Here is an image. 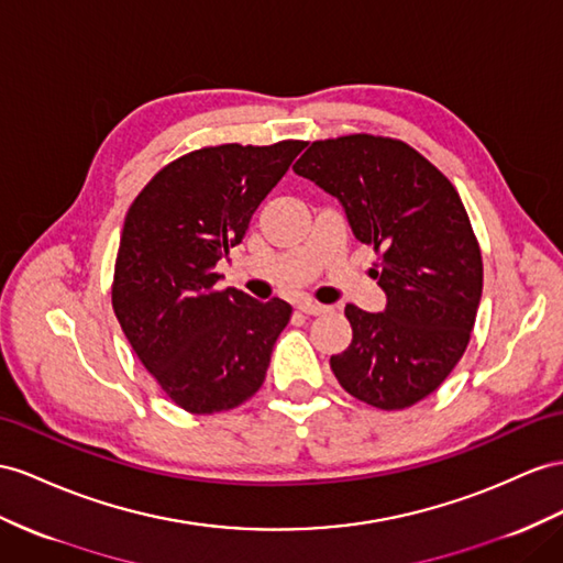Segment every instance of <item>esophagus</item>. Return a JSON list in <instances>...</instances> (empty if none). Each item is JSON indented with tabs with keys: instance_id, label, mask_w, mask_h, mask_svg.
I'll return each mask as SVG.
<instances>
[{
	"instance_id": "obj_1",
	"label": "esophagus",
	"mask_w": 563,
	"mask_h": 563,
	"mask_svg": "<svg viewBox=\"0 0 563 563\" xmlns=\"http://www.w3.org/2000/svg\"><path fill=\"white\" fill-rule=\"evenodd\" d=\"M297 309H299L301 313H307V316H321V313H328V311H330V307L319 305V301H311V299H299V301H297Z\"/></svg>"
}]
</instances>
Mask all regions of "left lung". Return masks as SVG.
<instances>
[{
	"label": "left lung",
	"mask_w": 563,
	"mask_h": 563,
	"mask_svg": "<svg viewBox=\"0 0 563 563\" xmlns=\"http://www.w3.org/2000/svg\"><path fill=\"white\" fill-rule=\"evenodd\" d=\"M335 197L358 242L380 252L385 309L344 307L352 344L330 368L352 397L385 411L435 393L466 352L483 295V258L442 173L390 137L313 142L292 166Z\"/></svg>",
	"instance_id": "8db88e82"
}]
</instances>
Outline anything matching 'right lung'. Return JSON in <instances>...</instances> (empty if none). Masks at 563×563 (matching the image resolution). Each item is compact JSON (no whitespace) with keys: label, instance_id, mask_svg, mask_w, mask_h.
I'll list each match as a JSON object with an SVG mask.
<instances>
[{"label":"right lung","instance_id":"right-lung-1","mask_svg":"<svg viewBox=\"0 0 563 563\" xmlns=\"http://www.w3.org/2000/svg\"><path fill=\"white\" fill-rule=\"evenodd\" d=\"M301 150L305 142L285 140L192 152L158 170L128 209L113 313L144 368L185 411L233 409L266 378L292 307L216 290V264L242 242Z\"/></svg>","mask_w":563,"mask_h":563}]
</instances>
